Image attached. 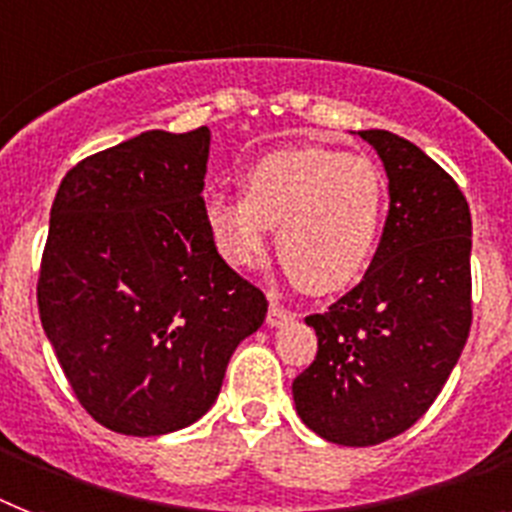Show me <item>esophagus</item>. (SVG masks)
<instances>
[{
	"label": "esophagus",
	"instance_id": "34e87169",
	"mask_svg": "<svg viewBox=\"0 0 512 512\" xmlns=\"http://www.w3.org/2000/svg\"><path fill=\"white\" fill-rule=\"evenodd\" d=\"M294 313L292 310H286L281 302L276 299H270V310H268V326H284L286 321H292Z\"/></svg>",
	"mask_w": 512,
	"mask_h": 512
}]
</instances>
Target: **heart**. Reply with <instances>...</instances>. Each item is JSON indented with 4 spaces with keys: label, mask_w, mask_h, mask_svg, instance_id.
<instances>
[{
    "label": "heart",
    "mask_w": 512,
    "mask_h": 512,
    "mask_svg": "<svg viewBox=\"0 0 512 512\" xmlns=\"http://www.w3.org/2000/svg\"><path fill=\"white\" fill-rule=\"evenodd\" d=\"M242 189L215 191L205 202L210 234L228 263L255 268L278 226V257L307 292H339L363 273L384 205L381 173L368 157L278 149L249 165Z\"/></svg>",
    "instance_id": "obj_1"
}]
</instances>
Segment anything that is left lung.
I'll return each mask as SVG.
<instances>
[{
  "mask_svg": "<svg viewBox=\"0 0 512 512\" xmlns=\"http://www.w3.org/2000/svg\"><path fill=\"white\" fill-rule=\"evenodd\" d=\"M384 160L389 215L371 270L326 313L294 378L299 418L344 447L402 434L442 392L473 321L471 210L455 178L413 141L360 131Z\"/></svg>",
  "mask_w": 512,
  "mask_h": 512,
  "instance_id": "8db88e82",
  "label": "left lung"
}]
</instances>
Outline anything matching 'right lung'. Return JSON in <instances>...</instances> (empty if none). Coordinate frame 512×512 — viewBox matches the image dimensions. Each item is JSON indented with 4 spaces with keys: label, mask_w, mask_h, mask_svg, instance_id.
<instances>
[{
    "label": "right lung",
    "mask_w": 512,
    "mask_h": 512,
    "mask_svg": "<svg viewBox=\"0 0 512 512\" xmlns=\"http://www.w3.org/2000/svg\"><path fill=\"white\" fill-rule=\"evenodd\" d=\"M210 131H147L83 157L52 202L41 326L83 410L157 436L210 410L268 299L218 255L205 218Z\"/></svg>",
    "instance_id": "1"
}]
</instances>
